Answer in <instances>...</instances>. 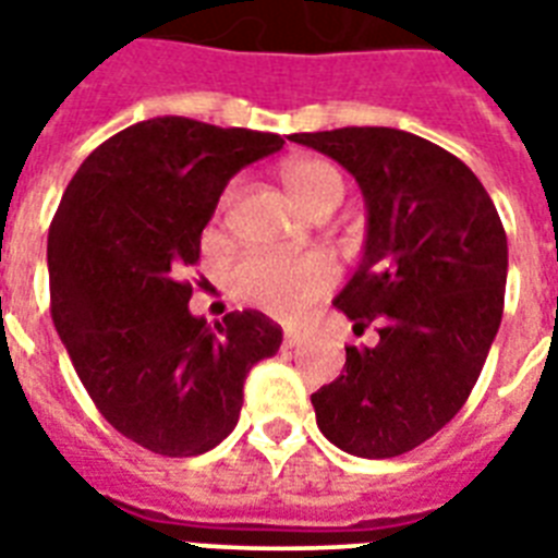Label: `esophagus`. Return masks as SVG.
Wrapping results in <instances>:
<instances>
[{"label":"esophagus","instance_id":"1","mask_svg":"<svg viewBox=\"0 0 558 558\" xmlns=\"http://www.w3.org/2000/svg\"><path fill=\"white\" fill-rule=\"evenodd\" d=\"M306 332L301 330H287L283 332V348H298V344H304Z\"/></svg>","mask_w":558,"mask_h":558}]
</instances>
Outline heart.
Segmentation results:
<instances>
[{
    "mask_svg": "<svg viewBox=\"0 0 558 558\" xmlns=\"http://www.w3.org/2000/svg\"><path fill=\"white\" fill-rule=\"evenodd\" d=\"M283 185L306 214L336 208L344 196V179L322 159H295L283 168ZM226 196L222 205H228ZM336 283V266L324 254H245L231 269L236 301L257 306L275 318H295Z\"/></svg>",
    "mask_w": 558,
    "mask_h": 558,
    "instance_id": "heart-1",
    "label": "heart"
}]
</instances>
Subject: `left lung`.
Masks as SVG:
<instances>
[{
	"instance_id": "1",
	"label": "left lung",
	"mask_w": 558,
	"mask_h": 558,
	"mask_svg": "<svg viewBox=\"0 0 558 558\" xmlns=\"http://www.w3.org/2000/svg\"><path fill=\"white\" fill-rule=\"evenodd\" d=\"M353 173L367 205L365 254L332 304L376 348H344L313 393L318 428L356 458H397L440 432L475 388L507 287V234L472 170L390 126L295 133Z\"/></svg>"
}]
</instances>
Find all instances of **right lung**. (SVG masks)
Returning <instances> with one entry per match:
<instances>
[{
    "mask_svg": "<svg viewBox=\"0 0 558 558\" xmlns=\"http://www.w3.org/2000/svg\"><path fill=\"white\" fill-rule=\"evenodd\" d=\"M280 147L275 133L150 118L89 153L51 219L57 336L104 420L156 454L226 440L245 376L283 341L254 310L214 327L191 315L185 280L228 179Z\"/></svg>",
    "mask_w": 558,
    "mask_h": 558,
    "instance_id": "add662e5",
    "label": "right lung"
}]
</instances>
